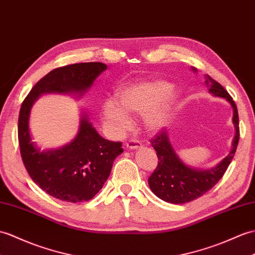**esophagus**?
Masks as SVG:
<instances>
[{"instance_id": "34e87169", "label": "esophagus", "mask_w": 255, "mask_h": 255, "mask_svg": "<svg viewBox=\"0 0 255 255\" xmlns=\"http://www.w3.org/2000/svg\"><path fill=\"white\" fill-rule=\"evenodd\" d=\"M127 149L130 150H135V149H139V147L142 146L141 142L139 140H135V139H130L127 143H126Z\"/></svg>"}]
</instances>
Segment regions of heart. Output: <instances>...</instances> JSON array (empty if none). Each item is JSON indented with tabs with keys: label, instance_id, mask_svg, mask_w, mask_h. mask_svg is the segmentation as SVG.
<instances>
[{
	"label": "heart",
	"instance_id": "heart-1",
	"mask_svg": "<svg viewBox=\"0 0 255 255\" xmlns=\"http://www.w3.org/2000/svg\"><path fill=\"white\" fill-rule=\"evenodd\" d=\"M173 85L166 80H151L130 86L117 96V102L109 100L103 108V116L113 128L122 134L130 127L128 114L144 115L147 128L156 130L169 120L177 96L171 92Z\"/></svg>",
	"mask_w": 255,
	"mask_h": 255
}]
</instances>
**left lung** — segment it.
<instances>
[{
  "mask_svg": "<svg viewBox=\"0 0 255 255\" xmlns=\"http://www.w3.org/2000/svg\"><path fill=\"white\" fill-rule=\"evenodd\" d=\"M205 82L212 94L226 99L233 106V122L236 128L233 149L217 166L212 169H194L183 164L176 154L174 147L169 142L167 130L162 129L161 131H158L155 137L150 140L152 146L156 151L158 163L155 170L149 177V186L152 192L165 202L183 204L202 197L224 176L238 146L240 130L236 103L224 87L210 76H208V80Z\"/></svg>",
  "mask_w": 255,
  "mask_h": 255,
  "instance_id": "left-lung-1",
  "label": "left lung"
}]
</instances>
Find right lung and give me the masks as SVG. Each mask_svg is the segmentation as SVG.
Listing matches in <instances>:
<instances>
[{"label":"right lung","mask_w":255,"mask_h":255,"mask_svg":"<svg viewBox=\"0 0 255 255\" xmlns=\"http://www.w3.org/2000/svg\"><path fill=\"white\" fill-rule=\"evenodd\" d=\"M106 69L103 63H77L53 69L41 78L21 104L18 141L23 165L34 183L65 202L91 200L109 178L114 159L123 153L122 142L101 137L82 114L77 137L61 149L40 152L29 131L31 106L43 93H85Z\"/></svg>","instance_id":"1"}]
</instances>
